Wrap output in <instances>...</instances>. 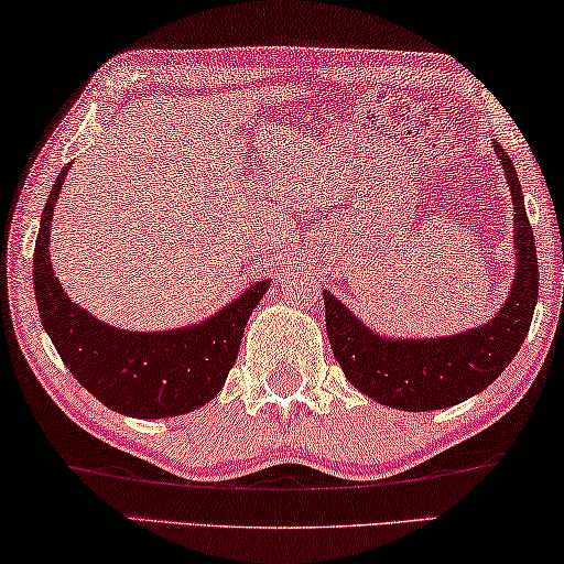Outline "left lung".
<instances>
[{
	"instance_id": "left-lung-1",
	"label": "left lung",
	"mask_w": 564,
	"mask_h": 564,
	"mask_svg": "<svg viewBox=\"0 0 564 564\" xmlns=\"http://www.w3.org/2000/svg\"><path fill=\"white\" fill-rule=\"evenodd\" d=\"M513 196V248L517 273L513 289L494 319L478 329L440 339H386L365 329L347 306L324 291L327 335L332 352L347 380L380 401L401 411H434L480 393L521 350L539 296L536 242L523 209L521 184L511 158L496 145Z\"/></svg>"
}]
</instances>
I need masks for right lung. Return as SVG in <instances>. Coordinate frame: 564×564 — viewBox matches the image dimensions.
<instances>
[{"label":"right lung","mask_w":564,"mask_h":564,"mask_svg":"<svg viewBox=\"0 0 564 564\" xmlns=\"http://www.w3.org/2000/svg\"><path fill=\"white\" fill-rule=\"evenodd\" d=\"M66 173L68 165L47 196L33 256L41 322L61 360L86 391L124 416L163 419L204 406L225 386L245 324L271 283H252L219 314L186 329L124 332L94 319L63 293L47 252L53 206Z\"/></svg>","instance_id":"right-lung-1"}]
</instances>
